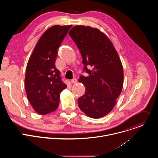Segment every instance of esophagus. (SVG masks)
I'll list each match as a JSON object with an SVG mask.
<instances>
[{
    "mask_svg": "<svg viewBox=\"0 0 158 158\" xmlns=\"http://www.w3.org/2000/svg\"><path fill=\"white\" fill-rule=\"evenodd\" d=\"M71 83H73V84H75V83L77 82V79H76V78H74V79H73L71 81Z\"/></svg>",
    "mask_w": 158,
    "mask_h": 158,
    "instance_id": "esophagus-1",
    "label": "esophagus"
}]
</instances>
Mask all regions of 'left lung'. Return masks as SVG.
I'll list each match as a JSON object with an SVG mask.
<instances>
[{"mask_svg":"<svg viewBox=\"0 0 158 158\" xmlns=\"http://www.w3.org/2000/svg\"><path fill=\"white\" fill-rule=\"evenodd\" d=\"M82 57L84 71L79 81L85 94L78 99L80 109L89 117L98 119L112 110L119 96L124 80L123 65L113 44L96 28L76 26L69 32ZM92 67L91 70L87 65Z\"/></svg>","mask_w":158,"mask_h":158,"instance_id":"left-lung-1","label":"left lung"}]
</instances>
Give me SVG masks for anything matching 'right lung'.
<instances>
[{"label": "right lung", "mask_w": 158, "mask_h": 158, "mask_svg": "<svg viewBox=\"0 0 158 158\" xmlns=\"http://www.w3.org/2000/svg\"><path fill=\"white\" fill-rule=\"evenodd\" d=\"M72 25L54 26L40 37L29 59L25 76L27 99L36 112L47 114L57 109L60 93L67 87L55 62L58 49Z\"/></svg>", "instance_id": "right-lung-1"}]
</instances>
